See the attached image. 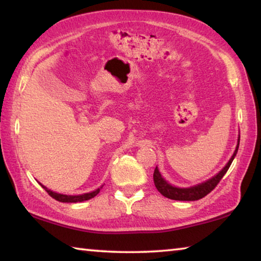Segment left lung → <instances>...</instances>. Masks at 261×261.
<instances>
[{
    "label": "left lung",
    "instance_id": "1",
    "mask_svg": "<svg viewBox=\"0 0 261 261\" xmlns=\"http://www.w3.org/2000/svg\"><path fill=\"white\" fill-rule=\"evenodd\" d=\"M238 146H240V139H238V144H237V147L235 149V153L232 154L231 159L229 160L226 167H224L218 175L214 176L213 178H211L208 180H206V182L198 184V185H196V187H192V188L180 189V188L173 187V185L167 183L166 180L162 178L161 174L159 173L158 168H155V169H154V174H153V179H154V184H155V188L158 189V191L162 194V196L169 198V199L182 200V201L199 200V199H201V198L207 196L210 192L213 191L216 185L220 183V180L222 179L224 174L227 173L229 167H230L233 158L236 156L237 151H238Z\"/></svg>",
    "mask_w": 261,
    "mask_h": 261
}]
</instances>
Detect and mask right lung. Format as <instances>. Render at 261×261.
<instances>
[{
  "label": "right lung",
  "instance_id": "obj_1",
  "mask_svg": "<svg viewBox=\"0 0 261 261\" xmlns=\"http://www.w3.org/2000/svg\"><path fill=\"white\" fill-rule=\"evenodd\" d=\"M41 187L46 190L47 193L49 194L51 198H54L55 200L61 201V202H79V201L88 200V199H91V198L95 197L96 194L100 192V189H98V190H95V191H93V192L79 194V196H67V194H61V193L53 192V191H50V190H48L46 187H43V185H41Z\"/></svg>",
  "mask_w": 261,
  "mask_h": 261
}]
</instances>
